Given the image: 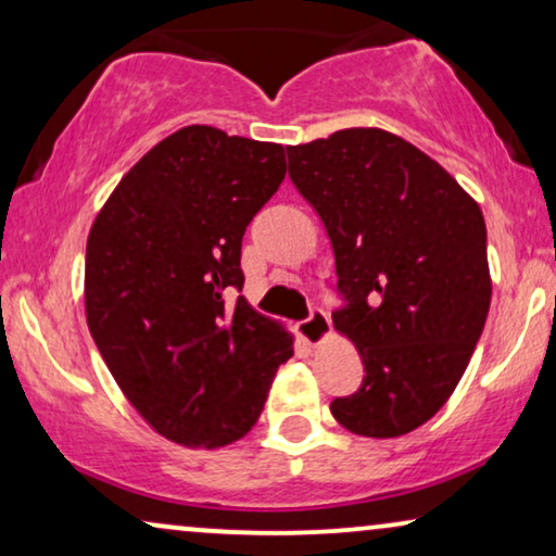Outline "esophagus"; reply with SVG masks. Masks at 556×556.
I'll return each instance as SVG.
<instances>
[{
  "label": "esophagus",
  "instance_id": "esophagus-1",
  "mask_svg": "<svg viewBox=\"0 0 556 556\" xmlns=\"http://www.w3.org/2000/svg\"><path fill=\"white\" fill-rule=\"evenodd\" d=\"M295 329H299V337L306 341V344L318 346L326 337H329L331 321L321 308H314V314H311L306 321H301L299 326H295Z\"/></svg>",
  "mask_w": 556,
  "mask_h": 556
}]
</instances>
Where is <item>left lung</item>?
Returning a JSON list of instances; mask_svg holds the SVG:
<instances>
[{"mask_svg": "<svg viewBox=\"0 0 556 556\" xmlns=\"http://www.w3.org/2000/svg\"><path fill=\"white\" fill-rule=\"evenodd\" d=\"M288 174L329 235L349 301L333 329L364 364L333 420L407 435L451 400L489 316L483 212L435 159L375 126L288 147Z\"/></svg>", "mask_w": 556, "mask_h": 556, "instance_id": "obj_1", "label": "left lung"}]
</instances>
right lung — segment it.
Returning a JSON list of instances; mask_svg holds the SVG:
<instances>
[{
	"instance_id": "add662e5",
	"label": "right lung",
	"mask_w": 556,
	"mask_h": 556,
	"mask_svg": "<svg viewBox=\"0 0 556 556\" xmlns=\"http://www.w3.org/2000/svg\"><path fill=\"white\" fill-rule=\"evenodd\" d=\"M280 143L185 126L113 189L86 245V321L105 367L151 430L215 451L245 438L280 364L286 326L225 291L240 245L286 177Z\"/></svg>"
}]
</instances>
